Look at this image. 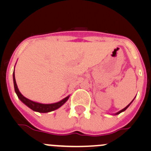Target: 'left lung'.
I'll return each instance as SVG.
<instances>
[{"label":"left lung","mask_w":151,"mask_h":151,"mask_svg":"<svg viewBox=\"0 0 151 151\" xmlns=\"http://www.w3.org/2000/svg\"><path fill=\"white\" fill-rule=\"evenodd\" d=\"M133 100H134V99H133ZM133 100H132V101H133ZM132 102H131V103H130V104H129V105H127V106H126V107H125V108H124V109H121V111H119V112H117V113H116V114H115V115H118V114H120V113H121V112H123V111H125V110H126V109H127V108H128V107H129V105H130L131 104H132Z\"/></svg>","instance_id":"1"}]
</instances>
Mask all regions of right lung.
<instances>
[{"mask_svg": "<svg viewBox=\"0 0 151 151\" xmlns=\"http://www.w3.org/2000/svg\"><path fill=\"white\" fill-rule=\"evenodd\" d=\"M13 80H14V91L16 92L18 98L21 101L22 103H24L26 106H28L29 108L32 109L33 111H36V112H42V113H45V112H52L53 110H55V109H58L59 107L62 106L63 104H64L66 103V101L69 98V96L66 97L65 99H62L61 101H58L57 103H54V104H41V103L35 102V101H31V100L25 98V96L21 94V93L19 92V89L17 88V85L16 80H15V77H14V71L13 72Z\"/></svg>", "mask_w": 151, "mask_h": 151, "instance_id": "add662e5", "label": "right lung"}]
</instances>
